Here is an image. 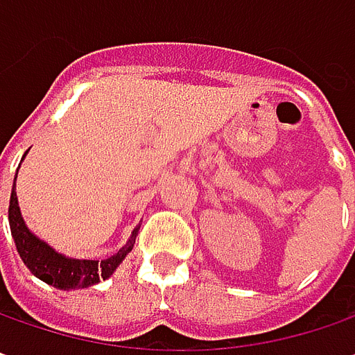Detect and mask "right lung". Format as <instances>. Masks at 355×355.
<instances>
[{"label": "right lung", "mask_w": 355, "mask_h": 355, "mask_svg": "<svg viewBox=\"0 0 355 355\" xmlns=\"http://www.w3.org/2000/svg\"><path fill=\"white\" fill-rule=\"evenodd\" d=\"M17 178V175H15ZM9 226H11V236L15 239V248L23 263L29 267L33 275L39 277L41 281L53 285L56 288H84L92 287L100 283V279H107L116 271V267L123 261V257L133 250L137 230L129 241L117 251L116 255L107 257L104 261H92V259H68L64 255H58L44 241L37 239L31 232L25 227V222L21 218L17 204V194L15 189L11 190V200H9Z\"/></svg>", "instance_id": "add662e5"}]
</instances>
